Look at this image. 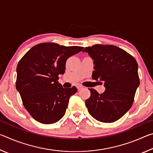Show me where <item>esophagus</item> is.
I'll use <instances>...</instances> for the list:
<instances>
[{
	"mask_svg": "<svg viewBox=\"0 0 153 153\" xmlns=\"http://www.w3.org/2000/svg\"><path fill=\"white\" fill-rule=\"evenodd\" d=\"M83 88H84V87H83L82 86H81V85H78V86H77V89H78L79 90H81V89H82Z\"/></svg>",
	"mask_w": 153,
	"mask_h": 153,
	"instance_id": "esophagus-1",
	"label": "esophagus"
}]
</instances>
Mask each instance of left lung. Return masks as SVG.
<instances>
[{"label": "left lung", "instance_id": "left-lung-1", "mask_svg": "<svg viewBox=\"0 0 153 153\" xmlns=\"http://www.w3.org/2000/svg\"><path fill=\"white\" fill-rule=\"evenodd\" d=\"M83 52L94 60L92 79L104 82L106 88L100 94L88 88L90 97L85 102L88 111L98 121L115 122L132 106L140 84L138 63L128 53L114 45H95Z\"/></svg>", "mask_w": 153, "mask_h": 153}]
</instances>
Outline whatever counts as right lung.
Wrapping results in <instances>:
<instances>
[{"mask_svg":"<svg viewBox=\"0 0 153 153\" xmlns=\"http://www.w3.org/2000/svg\"><path fill=\"white\" fill-rule=\"evenodd\" d=\"M82 46L40 43L28 51L17 66L16 89L23 105L38 122L51 124L63 117L69 98L77 90L64 88L59 75L65 70L67 59L82 51Z\"/></svg>","mask_w":153,"mask_h":153,"instance_id":"1","label":"right lung"}]
</instances>
